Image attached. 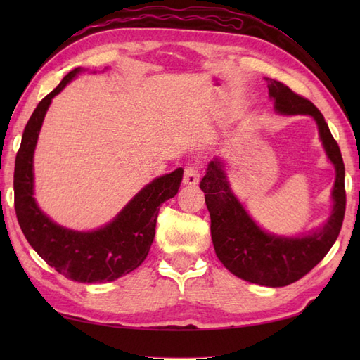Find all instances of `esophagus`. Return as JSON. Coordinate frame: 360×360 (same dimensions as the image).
<instances>
[{
    "mask_svg": "<svg viewBox=\"0 0 360 360\" xmlns=\"http://www.w3.org/2000/svg\"><path fill=\"white\" fill-rule=\"evenodd\" d=\"M184 184L186 186H196L198 182H200V172H198V168L195 165H187L186 170H184Z\"/></svg>",
    "mask_w": 360,
    "mask_h": 360,
    "instance_id": "1",
    "label": "esophagus"
}]
</instances>
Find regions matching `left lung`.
<instances>
[{"instance_id": "obj_1", "label": "left lung", "mask_w": 360, "mask_h": 360, "mask_svg": "<svg viewBox=\"0 0 360 360\" xmlns=\"http://www.w3.org/2000/svg\"><path fill=\"white\" fill-rule=\"evenodd\" d=\"M266 80L275 112L283 116L303 114L316 120L326 158L335 168L330 217L314 231L297 236L266 232L233 193L227 179L226 164L219 158L210 160L200 187L205 193L212 223V241L219 262L243 280L262 286L280 288L307 275L322 262L338 240L347 204L345 165L339 145L314 103L295 94L281 82Z\"/></svg>"}]
</instances>
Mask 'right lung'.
Listing matches in <instances>:
<instances>
[{
  "label": "right lung",
  "mask_w": 360,
  "mask_h": 360,
  "mask_svg": "<svg viewBox=\"0 0 360 360\" xmlns=\"http://www.w3.org/2000/svg\"><path fill=\"white\" fill-rule=\"evenodd\" d=\"M82 71L85 70L75 68L68 72L60 85L37 105L27 122L15 159V212L26 240L51 267L74 281L103 283L133 272L143 263L155 240L159 205L178 193L184 170L176 168L153 179L110 223L96 231H72L46 215L34 198L38 134L52 98Z\"/></svg>",
  "instance_id": "1"
}]
</instances>
